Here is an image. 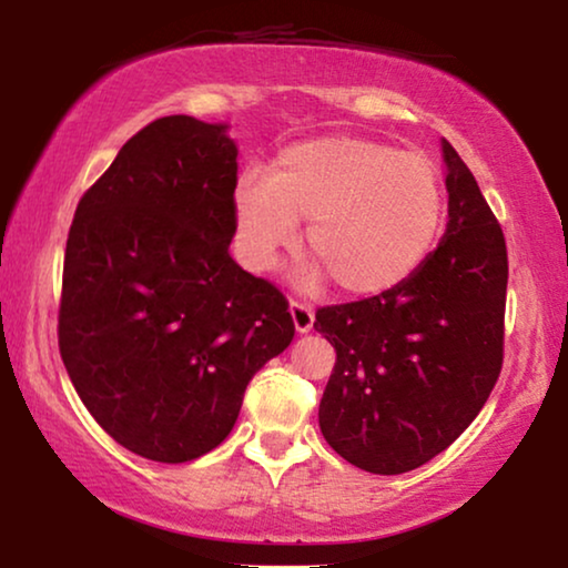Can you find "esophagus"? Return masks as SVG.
Listing matches in <instances>:
<instances>
[{"label": "esophagus", "instance_id": "esophagus-1", "mask_svg": "<svg viewBox=\"0 0 568 568\" xmlns=\"http://www.w3.org/2000/svg\"><path fill=\"white\" fill-rule=\"evenodd\" d=\"M290 313H292V321H294V328H297V333H307L310 328H313L315 313H313V307L305 305V302L292 300L290 302Z\"/></svg>", "mask_w": 568, "mask_h": 568}]
</instances>
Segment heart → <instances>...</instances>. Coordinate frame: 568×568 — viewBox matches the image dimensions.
<instances>
[{
  "label": "heart",
  "mask_w": 568,
  "mask_h": 568,
  "mask_svg": "<svg viewBox=\"0 0 568 568\" xmlns=\"http://www.w3.org/2000/svg\"><path fill=\"white\" fill-rule=\"evenodd\" d=\"M237 251L247 268H274L305 243L331 282L348 294L393 290L422 266L445 222L437 162L362 136H321L284 146L268 178L245 170L235 183ZM310 266L302 282L315 284Z\"/></svg>",
  "instance_id": "heart-1"
}]
</instances>
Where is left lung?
<instances>
[{"label": "left lung", "instance_id": "1", "mask_svg": "<svg viewBox=\"0 0 568 568\" xmlns=\"http://www.w3.org/2000/svg\"><path fill=\"white\" fill-rule=\"evenodd\" d=\"M447 230L406 282L321 307L315 331L336 348L321 432L356 468L398 476L468 429L504 362L507 243L476 178L449 142Z\"/></svg>", "mask_w": 568, "mask_h": 568}]
</instances>
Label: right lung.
<instances>
[{
    "mask_svg": "<svg viewBox=\"0 0 568 568\" xmlns=\"http://www.w3.org/2000/svg\"><path fill=\"white\" fill-rule=\"evenodd\" d=\"M165 115L121 146L69 227L59 352L92 418L131 453L189 463L237 422L294 338L276 284L230 258L237 146Z\"/></svg>",
    "mask_w": 568,
    "mask_h": 568,
    "instance_id": "add662e5",
    "label": "right lung"
}]
</instances>
